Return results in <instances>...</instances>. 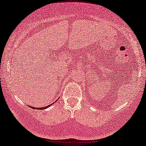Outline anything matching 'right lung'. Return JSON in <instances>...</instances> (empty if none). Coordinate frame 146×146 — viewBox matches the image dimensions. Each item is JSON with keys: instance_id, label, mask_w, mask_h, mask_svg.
Masks as SVG:
<instances>
[{"instance_id": "1", "label": "right lung", "mask_w": 146, "mask_h": 146, "mask_svg": "<svg viewBox=\"0 0 146 146\" xmlns=\"http://www.w3.org/2000/svg\"><path fill=\"white\" fill-rule=\"evenodd\" d=\"M52 104H50V105H48V106H46V107H43V108H32V107H31V108H35V109H38V110H44V109H46V108H47L48 107H49L50 106H51Z\"/></svg>"}]
</instances>
